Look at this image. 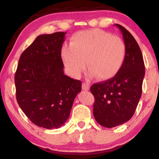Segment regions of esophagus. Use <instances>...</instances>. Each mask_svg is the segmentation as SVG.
<instances>
[{
  "mask_svg": "<svg viewBox=\"0 0 159 159\" xmlns=\"http://www.w3.org/2000/svg\"><path fill=\"white\" fill-rule=\"evenodd\" d=\"M82 89L84 90H90V84L88 83H83L82 84Z\"/></svg>",
  "mask_w": 159,
  "mask_h": 159,
  "instance_id": "obj_1",
  "label": "esophagus"
}]
</instances>
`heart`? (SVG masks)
Returning <instances> with one entry per match:
<instances>
[{
	"instance_id": "b5f03b06",
	"label": "heart",
	"mask_w": 159,
	"mask_h": 159,
	"mask_svg": "<svg viewBox=\"0 0 159 159\" xmlns=\"http://www.w3.org/2000/svg\"><path fill=\"white\" fill-rule=\"evenodd\" d=\"M125 51V43L121 38L99 29H93L75 34L70 46L62 49L61 57L69 73L75 78L79 77L87 62L90 77L97 75L101 80H109L121 69Z\"/></svg>"
}]
</instances>
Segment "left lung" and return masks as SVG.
<instances>
[{
    "mask_svg": "<svg viewBox=\"0 0 159 159\" xmlns=\"http://www.w3.org/2000/svg\"><path fill=\"white\" fill-rule=\"evenodd\" d=\"M125 45V58L120 72L107 81L94 84L93 115L98 124L113 128L126 123L134 114L141 97L145 66L142 52L133 36L116 24Z\"/></svg>",
    "mask_w": 159,
    "mask_h": 159,
    "instance_id": "1",
    "label": "left lung"
}]
</instances>
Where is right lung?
<instances>
[{
	"label": "right lung",
	"mask_w": 159,
	"mask_h": 159,
	"mask_svg": "<svg viewBox=\"0 0 159 159\" xmlns=\"http://www.w3.org/2000/svg\"><path fill=\"white\" fill-rule=\"evenodd\" d=\"M65 32L38 36L19 58L15 75L16 99L29 120L58 129L70 114L81 81L66 75L61 58Z\"/></svg>",
	"instance_id": "1"
}]
</instances>
